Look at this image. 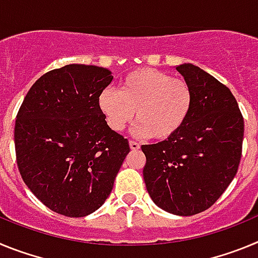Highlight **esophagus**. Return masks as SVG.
<instances>
[{
	"label": "esophagus",
	"instance_id": "1",
	"mask_svg": "<svg viewBox=\"0 0 258 258\" xmlns=\"http://www.w3.org/2000/svg\"><path fill=\"white\" fill-rule=\"evenodd\" d=\"M129 146H131V150H133V151H137V150H140V143H137V142H134V141H131V142H129Z\"/></svg>",
	"mask_w": 258,
	"mask_h": 258
}]
</instances>
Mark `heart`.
I'll list each match as a JSON object with an SVG mask.
<instances>
[{
    "label": "heart",
    "mask_w": 258,
    "mask_h": 258,
    "mask_svg": "<svg viewBox=\"0 0 258 258\" xmlns=\"http://www.w3.org/2000/svg\"><path fill=\"white\" fill-rule=\"evenodd\" d=\"M192 104V90L186 81L152 68L133 71L122 79L120 92L107 88L98 97V107L112 131H124L137 111L134 134L157 140L178 133Z\"/></svg>",
    "instance_id": "heart-1"
}]
</instances>
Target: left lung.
<instances>
[{
  "instance_id": "8db88e82",
  "label": "left lung",
  "mask_w": 258,
  "mask_h": 258,
  "mask_svg": "<svg viewBox=\"0 0 258 258\" xmlns=\"http://www.w3.org/2000/svg\"><path fill=\"white\" fill-rule=\"evenodd\" d=\"M194 104L178 133L143 145V179L152 202L177 216H194L217 202L235 177L244 121L230 89L191 63L175 66Z\"/></svg>"
}]
</instances>
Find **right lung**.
<instances>
[{
	"label": "right lung",
	"mask_w": 258,
	"mask_h": 258,
	"mask_svg": "<svg viewBox=\"0 0 258 258\" xmlns=\"http://www.w3.org/2000/svg\"><path fill=\"white\" fill-rule=\"evenodd\" d=\"M112 79L97 66L52 70L32 85L18 112L14 140L23 181L67 217H85L106 202L131 151L98 107Z\"/></svg>",
	"instance_id": "1"
}]
</instances>
